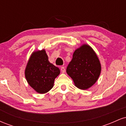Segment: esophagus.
I'll list each match as a JSON object with an SVG mask.
<instances>
[{
	"label": "esophagus",
	"instance_id": "obj_1",
	"mask_svg": "<svg viewBox=\"0 0 126 126\" xmlns=\"http://www.w3.org/2000/svg\"><path fill=\"white\" fill-rule=\"evenodd\" d=\"M60 70H61V72L62 73H64L65 72V67L64 66H62V67H60Z\"/></svg>",
	"mask_w": 126,
	"mask_h": 126
}]
</instances>
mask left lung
Here are the masks:
<instances>
[{
  "label": "left lung",
  "mask_w": 126,
  "mask_h": 126,
  "mask_svg": "<svg viewBox=\"0 0 126 126\" xmlns=\"http://www.w3.org/2000/svg\"><path fill=\"white\" fill-rule=\"evenodd\" d=\"M101 70L100 62L96 53L90 46L84 44L73 53L66 72L76 87L87 89L98 80Z\"/></svg>",
  "instance_id": "8db88e82"
}]
</instances>
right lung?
Listing matches in <instances>:
<instances>
[{
	"label": "right lung",
	"instance_id": "obj_1",
	"mask_svg": "<svg viewBox=\"0 0 126 126\" xmlns=\"http://www.w3.org/2000/svg\"><path fill=\"white\" fill-rule=\"evenodd\" d=\"M60 69L48 61L44 50L32 53L25 71L29 85L40 94L48 92L53 87L55 78L60 74Z\"/></svg>",
	"mask_w": 126,
	"mask_h": 126
}]
</instances>
